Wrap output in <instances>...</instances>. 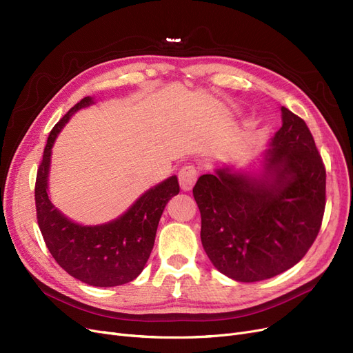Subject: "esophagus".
Returning a JSON list of instances; mask_svg holds the SVG:
<instances>
[{"mask_svg": "<svg viewBox=\"0 0 353 353\" xmlns=\"http://www.w3.org/2000/svg\"><path fill=\"white\" fill-rule=\"evenodd\" d=\"M197 180V172L193 165H184L179 172V183L183 192H190Z\"/></svg>", "mask_w": 353, "mask_h": 353, "instance_id": "esophagus-1", "label": "esophagus"}]
</instances>
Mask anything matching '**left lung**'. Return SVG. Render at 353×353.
Returning <instances> with one entry per match:
<instances>
[{"instance_id":"obj_1","label":"left lung","mask_w":353,"mask_h":353,"mask_svg":"<svg viewBox=\"0 0 353 353\" xmlns=\"http://www.w3.org/2000/svg\"><path fill=\"white\" fill-rule=\"evenodd\" d=\"M282 127L245 169L216 167L193 188L200 239L213 266L236 282L293 268L316 239L326 172L306 123L286 107Z\"/></svg>"}]
</instances>
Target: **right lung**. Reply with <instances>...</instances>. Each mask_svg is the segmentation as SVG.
Listing matches in <instances>:
<instances>
[{
    "label": "right lung",
    "mask_w": 353,
    "mask_h": 353,
    "mask_svg": "<svg viewBox=\"0 0 353 353\" xmlns=\"http://www.w3.org/2000/svg\"><path fill=\"white\" fill-rule=\"evenodd\" d=\"M92 104L94 99L84 97L51 130L37 173L35 208L44 242L55 262L90 286L113 288L134 281L143 272L164 208L180 188L177 176H170L145 190L123 214L101 225L77 223L55 208L48 194L52 145L68 120Z\"/></svg>",
    "instance_id": "right-lung-1"
}]
</instances>
